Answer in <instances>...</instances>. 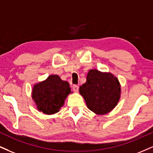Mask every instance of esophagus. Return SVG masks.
<instances>
[{
    "label": "esophagus",
    "mask_w": 153,
    "mask_h": 153,
    "mask_svg": "<svg viewBox=\"0 0 153 153\" xmlns=\"http://www.w3.org/2000/svg\"><path fill=\"white\" fill-rule=\"evenodd\" d=\"M78 89H79V87L78 85H75L73 86V91L75 92V93H77V92L78 91Z\"/></svg>",
    "instance_id": "esophagus-1"
}]
</instances>
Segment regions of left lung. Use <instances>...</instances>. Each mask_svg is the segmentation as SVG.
Returning <instances> with one entry per match:
<instances>
[{
  "instance_id": "1",
  "label": "left lung",
  "mask_w": 153,
  "mask_h": 153,
  "mask_svg": "<svg viewBox=\"0 0 153 153\" xmlns=\"http://www.w3.org/2000/svg\"><path fill=\"white\" fill-rule=\"evenodd\" d=\"M88 108L97 115H105L117 105L120 97V84L110 73L96 69L88 72L85 83L79 88Z\"/></svg>"
}]
</instances>
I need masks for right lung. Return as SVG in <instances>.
<instances>
[{"label":"right lung","mask_w":153,"mask_h":153,"mask_svg":"<svg viewBox=\"0 0 153 153\" xmlns=\"http://www.w3.org/2000/svg\"><path fill=\"white\" fill-rule=\"evenodd\" d=\"M71 93L70 85L57 75H51L46 80L33 86V100L38 110L47 115L59 112L65 98Z\"/></svg>","instance_id":"add662e5"}]
</instances>
